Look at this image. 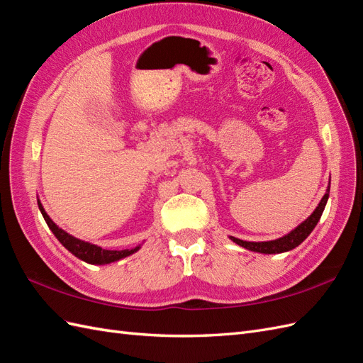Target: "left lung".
<instances>
[{"label":"left lung","instance_id":"1","mask_svg":"<svg viewBox=\"0 0 363 363\" xmlns=\"http://www.w3.org/2000/svg\"><path fill=\"white\" fill-rule=\"evenodd\" d=\"M330 184H331V179L328 182L327 191H325L323 198L319 202V206L315 207V210L308 218H306L303 222H301V224L297 225L294 230H291L288 235L279 238V239H274V240H265V242H248V240H242V239H238L233 236H230V239L233 240L235 244L250 250V252L264 253V255H279V253L290 252V250L299 247L303 240L310 236L314 227L318 225V222L322 216L325 206H327L328 196H330Z\"/></svg>","mask_w":363,"mask_h":363}]
</instances>
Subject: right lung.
Returning a JSON list of instances; mask_svg holds the SVG:
<instances>
[{
	"instance_id": "add662e5",
	"label": "right lung",
	"mask_w": 363,
	"mask_h": 363,
	"mask_svg": "<svg viewBox=\"0 0 363 363\" xmlns=\"http://www.w3.org/2000/svg\"><path fill=\"white\" fill-rule=\"evenodd\" d=\"M38 207H40V211L41 215L45 220V224L49 225V228L52 230V233L55 235V238H57L60 242L66 247L69 252L77 256L78 259H81V261H84L87 264H91V265H106V264H111V262H116L119 261V259L123 257H127L130 255L136 253L139 248L141 247H135L132 250H121V252H118V250H106L102 247H98L95 244H90V242H86V240H81L75 236L69 235L67 231H64L62 228H60L55 222L50 219V216L45 213L43 203L40 202L38 199Z\"/></svg>"
}]
</instances>
